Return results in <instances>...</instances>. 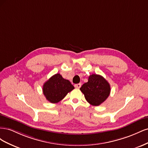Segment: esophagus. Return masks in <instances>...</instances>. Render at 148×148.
Returning a JSON list of instances; mask_svg holds the SVG:
<instances>
[{
  "label": "esophagus",
  "instance_id": "obj_1",
  "mask_svg": "<svg viewBox=\"0 0 148 148\" xmlns=\"http://www.w3.org/2000/svg\"><path fill=\"white\" fill-rule=\"evenodd\" d=\"M82 86V84L81 83H78V84H75V87L77 88H80V87Z\"/></svg>",
  "mask_w": 148,
  "mask_h": 148
}]
</instances>
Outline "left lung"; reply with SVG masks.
Returning <instances> with one entry per match:
<instances>
[{
    "mask_svg": "<svg viewBox=\"0 0 148 148\" xmlns=\"http://www.w3.org/2000/svg\"><path fill=\"white\" fill-rule=\"evenodd\" d=\"M85 99L89 104L98 106L104 102L109 97L110 86L107 80L99 75H89L88 82L80 88Z\"/></svg>",
    "mask_w": 148,
    "mask_h": 148,
    "instance_id": "left-lung-1",
    "label": "left lung"
}]
</instances>
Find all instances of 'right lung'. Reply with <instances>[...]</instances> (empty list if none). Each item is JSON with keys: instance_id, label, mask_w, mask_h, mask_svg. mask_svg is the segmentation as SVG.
Listing matches in <instances>:
<instances>
[{"instance_id": "obj_1", "label": "right lung", "mask_w": 148, "mask_h": 148, "mask_svg": "<svg viewBox=\"0 0 148 148\" xmlns=\"http://www.w3.org/2000/svg\"><path fill=\"white\" fill-rule=\"evenodd\" d=\"M68 79H65L59 73L55 74L44 83L42 91L46 99L51 103H57L74 89Z\"/></svg>"}]
</instances>
